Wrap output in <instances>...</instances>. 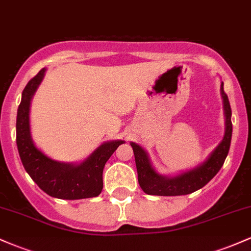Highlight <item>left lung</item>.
<instances>
[{"mask_svg":"<svg viewBox=\"0 0 251 251\" xmlns=\"http://www.w3.org/2000/svg\"><path fill=\"white\" fill-rule=\"evenodd\" d=\"M221 96L223 99L224 117H226V133L222 142L211 152L208 159L201 165L196 166L195 169L175 176V177L159 175L150 162L148 152L138 144L131 143L135 165H137L138 181L145 194L154 196L189 195L203 188L217 175L229 153L232 134L231 107H230L227 96L224 92L223 82L221 83Z\"/></svg>","mask_w":251,"mask_h":251,"instance_id":"obj_1","label":"left lung"}]
</instances>
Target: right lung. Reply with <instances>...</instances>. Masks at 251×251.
<instances>
[{
    "instance_id": "1",
    "label": "right lung",
    "mask_w": 251,
    "mask_h": 251,
    "mask_svg": "<svg viewBox=\"0 0 251 251\" xmlns=\"http://www.w3.org/2000/svg\"><path fill=\"white\" fill-rule=\"evenodd\" d=\"M42 68L29 80L17 109L16 144L25 170L39 188L51 197L60 200H82L97 197L102 190V171L113 152L123 140H112L101 144L89 157L80 164L61 163L53 160L39 150L30 135V101L45 76Z\"/></svg>"
}]
</instances>
